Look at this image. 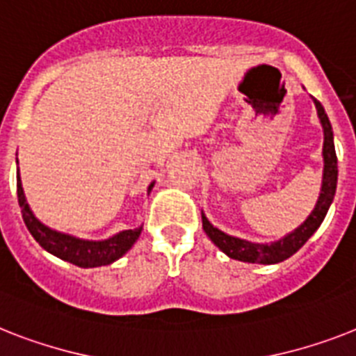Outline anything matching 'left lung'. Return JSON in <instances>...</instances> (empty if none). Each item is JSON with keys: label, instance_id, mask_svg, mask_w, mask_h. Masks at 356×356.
Segmentation results:
<instances>
[{"label": "left lung", "instance_id": "left-lung-1", "mask_svg": "<svg viewBox=\"0 0 356 356\" xmlns=\"http://www.w3.org/2000/svg\"><path fill=\"white\" fill-rule=\"evenodd\" d=\"M314 106H316V113H318L320 124H322L323 129V175L318 201L314 204L313 212L309 213L307 219L300 227L294 228L293 232H289L287 236H283L282 239L273 241V243H254V241H247V239L236 238V236H228L223 230H219L218 227H213L208 221L207 216L201 212L203 230L207 232L208 238L212 239V243L219 250H223L228 258L245 263H261V265L280 263L283 259L291 258L294 252H298L300 248L305 245V241L318 230V227L322 225L323 219H325V213H327L329 207L333 203L334 192H337V152H334L333 128H331V122H329L327 113H325L323 106L316 98H314Z\"/></svg>", "mask_w": 356, "mask_h": 356}]
</instances>
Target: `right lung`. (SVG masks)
Returning <instances> with one entry per match:
<instances>
[{
	"label": "right lung",
	"mask_w": 356,
	"mask_h": 356,
	"mask_svg": "<svg viewBox=\"0 0 356 356\" xmlns=\"http://www.w3.org/2000/svg\"><path fill=\"white\" fill-rule=\"evenodd\" d=\"M153 184H155V181L148 186V195L152 192ZM16 186H18V203L22 208L23 221L27 225L31 236L36 239L43 250H47L63 261L73 263L76 267H102V265L117 261L135 245V241L143 232V227H138L133 228V230H122V232L115 234L108 239H82L71 236V234L58 232L47 225H43L33 213L27 199H25V193H23L19 170L18 175H16Z\"/></svg>",
	"instance_id": "right-lung-1"
}]
</instances>
